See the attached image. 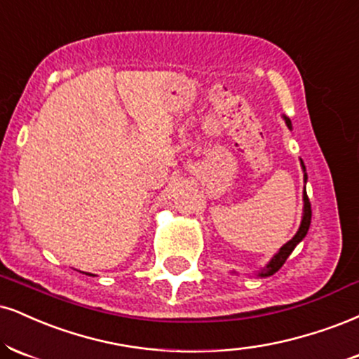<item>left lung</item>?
I'll return each mask as SVG.
<instances>
[{
  "mask_svg": "<svg viewBox=\"0 0 359 359\" xmlns=\"http://www.w3.org/2000/svg\"><path fill=\"white\" fill-rule=\"evenodd\" d=\"M284 122H286L287 128L289 130H292V123L291 120L287 118L286 115H283ZM301 168H303L304 172V184L308 182V174H306V167H304V162L301 161ZM303 219H301V224H299V229H297V232L294 234V237H292L291 241H287L286 244L280 248L278 252L274 254L273 257H271V261L267 262V264L262 267V269H259L254 273V276H257V278H269V276H273L274 273H278V271L283 267L284 262H286V259L291 256V252L294 250V248L297 244L301 243V241L304 239L306 234H308L309 231V226H311V204H309V198H308V194H306V185H304V192H303ZM234 274H237L234 271Z\"/></svg>",
  "mask_w": 359,
  "mask_h": 359,
  "instance_id": "1",
  "label": "left lung"
}]
</instances>
